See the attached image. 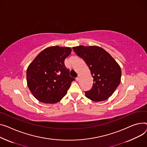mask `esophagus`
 Masks as SVG:
<instances>
[{"label":"esophagus","mask_w":147,"mask_h":147,"mask_svg":"<svg viewBox=\"0 0 147 147\" xmlns=\"http://www.w3.org/2000/svg\"><path fill=\"white\" fill-rule=\"evenodd\" d=\"M76 81H79V77H76Z\"/></svg>","instance_id":"1"}]
</instances>
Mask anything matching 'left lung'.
I'll return each mask as SVG.
<instances>
[{
    "label": "left lung",
    "mask_w": 147,
    "mask_h": 147,
    "mask_svg": "<svg viewBox=\"0 0 147 147\" xmlns=\"http://www.w3.org/2000/svg\"><path fill=\"white\" fill-rule=\"evenodd\" d=\"M73 49L89 67L93 78V86L90 90L85 92L86 97L94 102L108 99L121 82L119 65L101 47L80 45Z\"/></svg>",
    "instance_id": "1"
}]
</instances>
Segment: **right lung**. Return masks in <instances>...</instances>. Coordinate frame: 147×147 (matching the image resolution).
Masks as SVG:
<instances>
[{
  "mask_svg": "<svg viewBox=\"0 0 147 147\" xmlns=\"http://www.w3.org/2000/svg\"><path fill=\"white\" fill-rule=\"evenodd\" d=\"M71 52L70 47H48L29 64L26 70L27 85L38 100L55 103L67 94L75 80L64 64L65 58Z\"/></svg>",
  "mask_w": 147,
  "mask_h": 147,
  "instance_id": "add662e5",
  "label": "right lung"
}]
</instances>
